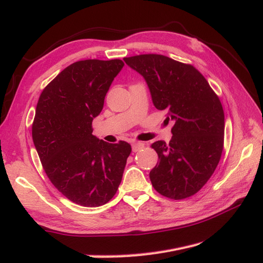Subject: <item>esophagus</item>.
Returning <instances> with one entry per match:
<instances>
[{
	"label": "esophagus",
	"mask_w": 263,
	"mask_h": 263,
	"mask_svg": "<svg viewBox=\"0 0 263 263\" xmlns=\"http://www.w3.org/2000/svg\"><path fill=\"white\" fill-rule=\"evenodd\" d=\"M145 147V145L142 144V142H134V144L132 145V149L134 153H137V151H139L140 149H142Z\"/></svg>",
	"instance_id": "obj_1"
}]
</instances>
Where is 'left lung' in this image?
<instances>
[{"instance_id": "8db88e82", "label": "left lung", "mask_w": 263, "mask_h": 263, "mask_svg": "<svg viewBox=\"0 0 263 263\" xmlns=\"http://www.w3.org/2000/svg\"><path fill=\"white\" fill-rule=\"evenodd\" d=\"M124 61L145 79L155 107L174 122L169 144L159 140L151 145L159 157L149 173L153 186L172 200L195 194L212 177L222 153L225 116L218 97L191 65L154 53Z\"/></svg>"}]
</instances>
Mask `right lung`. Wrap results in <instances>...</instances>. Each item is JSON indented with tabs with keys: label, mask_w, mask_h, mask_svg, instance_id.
<instances>
[{
	"label": "right lung",
	"mask_w": 263,
	"mask_h": 263,
	"mask_svg": "<svg viewBox=\"0 0 263 263\" xmlns=\"http://www.w3.org/2000/svg\"><path fill=\"white\" fill-rule=\"evenodd\" d=\"M119 59L78 61L67 67L39 97L33 123V141L52 184L76 204L97 208L106 204L121 184L128 142L108 144L93 136Z\"/></svg>",
	"instance_id": "right-lung-1"
}]
</instances>
